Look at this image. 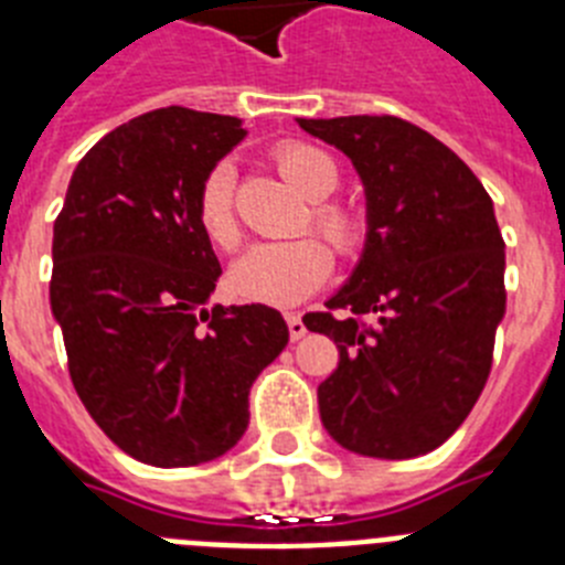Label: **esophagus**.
Listing matches in <instances>:
<instances>
[{
    "instance_id": "obj_1",
    "label": "esophagus",
    "mask_w": 565,
    "mask_h": 565,
    "mask_svg": "<svg viewBox=\"0 0 565 565\" xmlns=\"http://www.w3.org/2000/svg\"><path fill=\"white\" fill-rule=\"evenodd\" d=\"M286 322H288V337H291L294 342L308 333L306 322H302V317H299V313H286Z\"/></svg>"
}]
</instances>
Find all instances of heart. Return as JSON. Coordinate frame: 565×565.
I'll use <instances>...</instances> for the list:
<instances>
[{
  "instance_id": "b5f03b06",
  "label": "heart",
  "mask_w": 565,
  "mask_h": 565,
  "mask_svg": "<svg viewBox=\"0 0 565 565\" xmlns=\"http://www.w3.org/2000/svg\"><path fill=\"white\" fill-rule=\"evenodd\" d=\"M279 174L311 206V226L328 239L339 257L356 252L364 243L367 223L356 206L342 201H322L339 186V169L328 152L302 141L274 147ZM198 223L203 234L223 252H234L243 237L234 209V169L228 161L214 163L198 194ZM333 268L331 249L317 237H294L279 243H257L228 271V288L237 297L266 306H297L317 291Z\"/></svg>"
}]
</instances>
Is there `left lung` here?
<instances>
[{
    "instance_id": "1",
    "label": "left lung",
    "mask_w": 565,
    "mask_h": 565,
    "mask_svg": "<svg viewBox=\"0 0 565 565\" xmlns=\"http://www.w3.org/2000/svg\"><path fill=\"white\" fill-rule=\"evenodd\" d=\"M297 121L351 158L367 198L359 266L328 311L302 317L339 348L337 371L317 391L319 416L359 456H424L461 427L492 367L507 311L495 209L450 147L404 118Z\"/></svg>"
}]
</instances>
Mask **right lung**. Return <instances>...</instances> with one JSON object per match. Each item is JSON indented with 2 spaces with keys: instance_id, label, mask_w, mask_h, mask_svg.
I'll use <instances>...</instances> for the list:
<instances>
[{
  "instance_id": "obj_1",
  "label": "right lung",
  "mask_w": 565,
  "mask_h": 565,
  "mask_svg": "<svg viewBox=\"0 0 565 565\" xmlns=\"http://www.w3.org/2000/svg\"><path fill=\"white\" fill-rule=\"evenodd\" d=\"M243 135L232 115H138L78 161L53 223L50 308L73 387L109 441L152 467L232 450L254 379L288 344L274 308H206L221 263L198 194Z\"/></svg>"
}]
</instances>
